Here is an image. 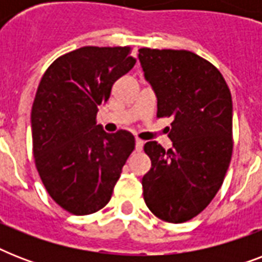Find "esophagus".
Instances as JSON below:
<instances>
[{"label": "esophagus", "mask_w": 262, "mask_h": 262, "mask_svg": "<svg viewBox=\"0 0 262 262\" xmlns=\"http://www.w3.org/2000/svg\"><path fill=\"white\" fill-rule=\"evenodd\" d=\"M144 141L140 139H136V151H141L143 149Z\"/></svg>", "instance_id": "1"}]
</instances>
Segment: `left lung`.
Here are the masks:
<instances>
[{"mask_svg": "<svg viewBox=\"0 0 262 262\" xmlns=\"http://www.w3.org/2000/svg\"><path fill=\"white\" fill-rule=\"evenodd\" d=\"M139 59L156 92V117L172 121V148L144 145L151 159L144 201L156 217L183 223L209 205L231 162V92L217 68L191 51L143 47Z\"/></svg>", "mask_w": 262, "mask_h": 262, "instance_id": "obj_1", "label": "left lung"}]
</instances>
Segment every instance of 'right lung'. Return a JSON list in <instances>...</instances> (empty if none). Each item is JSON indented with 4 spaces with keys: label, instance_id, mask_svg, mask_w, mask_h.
I'll list each match as a JSON object with an SVG mask.
<instances>
[{
    "label": "right lung",
    "instance_id": "1",
    "mask_svg": "<svg viewBox=\"0 0 262 262\" xmlns=\"http://www.w3.org/2000/svg\"><path fill=\"white\" fill-rule=\"evenodd\" d=\"M130 51L80 47L55 59L39 83L31 111L35 166L51 199L72 215H91L110 201L135 149L132 133L96 125L98 107L135 67Z\"/></svg>",
    "mask_w": 262,
    "mask_h": 262
}]
</instances>
